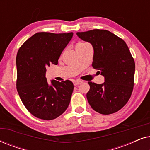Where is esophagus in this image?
I'll return each mask as SVG.
<instances>
[{
	"mask_svg": "<svg viewBox=\"0 0 150 150\" xmlns=\"http://www.w3.org/2000/svg\"><path fill=\"white\" fill-rule=\"evenodd\" d=\"M82 83H83V82H82L81 81H79V80H77V81L74 82V85L75 86H76V85H81V84H82Z\"/></svg>",
	"mask_w": 150,
	"mask_h": 150,
	"instance_id": "esophagus-1",
	"label": "esophagus"
}]
</instances>
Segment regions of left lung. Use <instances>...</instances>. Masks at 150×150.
<instances>
[{
  "label": "left lung",
  "instance_id": "1",
  "mask_svg": "<svg viewBox=\"0 0 150 150\" xmlns=\"http://www.w3.org/2000/svg\"><path fill=\"white\" fill-rule=\"evenodd\" d=\"M77 36L93 48L92 66L104 78L102 84L88 82L87 98L91 108L100 114L120 110L130 99L134 87L135 63L126 42L106 30L78 32Z\"/></svg>",
  "mask_w": 150,
  "mask_h": 150
}]
</instances>
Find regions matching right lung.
Returning <instances> with one entry per match:
<instances>
[{"label":"right lung","mask_w":150,"mask_h":150,"mask_svg":"<svg viewBox=\"0 0 150 150\" xmlns=\"http://www.w3.org/2000/svg\"><path fill=\"white\" fill-rule=\"evenodd\" d=\"M73 33H37L28 39L16 57L17 90L22 103L36 117L52 120L65 111L70 102L74 85L70 81L46 78V67L58 64Z\"/></svg>","instance_id":"right-lung-1"}]
</instances>
